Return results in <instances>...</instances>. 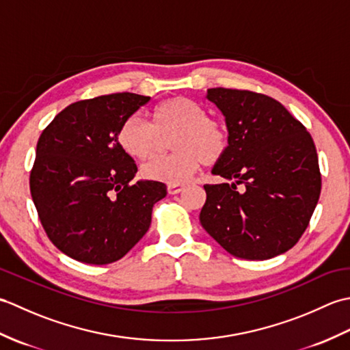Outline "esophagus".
Listing matches in <instances>:
<instances>
[{"mask_svg": "<svg viewBox=\"0 0 350 350\" xmlns=\"http://www.w3.org/2000/svg\"><path fill=\"white\" fill-rule=\"evenodd\" d=\"M183 185H179V183H170L168 187H167V189H168V194H171V196H174V194H179V192H182L183 191Z\"/></svg>", "mask_w": 350, "mask_h": 350, "instance_id": "esophagus-1", "label": "esophagus"}]
</instances>
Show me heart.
<instances>
[{"instance_id": "obj_1", "label": "heart", "mask_w": 350, "mask_h": 350, "mask_svg": "<svg viewBox=\"0 0 350 350\" xmlns=\"http://www.w3.org/2000/svg\"><path fill=\"white\" fill-rule=\"evenodd\" d=\"M177 132L171 148L176 152L156 158L143 167V176L165 183H185L202 163L213 165L228 150L226 126L207 117L196 100L177 96L159 102L152 109V124L137 114L126 117L117 131V144L133 159L147 161L159 147V137Z\"/></svg>"}]
</instances>
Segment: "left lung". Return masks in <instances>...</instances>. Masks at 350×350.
I'll return each mask as SVG.
<instances>
[{"instance_id":"1","label":"left lung","mask_w":350,"mask_h":350,"mask_svg":"<svg viewBox=\"0 0 350 350\" xmlns=\"http://www.w3.org/2000/svg\"><path fill=\"white\" fill-rule=\"evenodd\" d=\"M206 98L226 117L230 138L212 174L234 182L204 185L200 222L234 257L282 254L306 232L321 196L313 138L269 96L218 87ZM236 184L244 189L237 191Z\"/></svg>"}]
</instances>
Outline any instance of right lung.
<instances>
[{"label":"right lung","instance_id":"add662e5","mask_svg":"<svg viewBox=\"0 0 350 350\" xmlns=\"http://www.w3.org/2000/svg\"><path fill=\"white\" fill-rule=\"evenodd\" d=\"M150 100L114 93L79 100L55 116L37 141L29 189L51 242L87 265L120 260L143 237L162 182L138 180L137 165L117 144L126 117Z\"/></svg>","mask_w":350,"mask_h":350}]
</instances>
